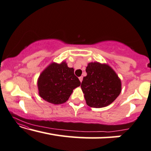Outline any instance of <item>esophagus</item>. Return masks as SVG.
I'll return each instance as SVG.
<instances>
[{"label":"esophagus","mask_w":151,"mask_h":151,"mask_svg":"<svg viewBox=\"0 0 151 151\" xmlns=\"http://www.w3.org/2000/svg\"><path fill=\"white\" fill-rule=\"evenodd\" d=\"M78 78H79L80 81H81V82H82V81H83V76H80V77Z\"/></svg>","instance_id":"obj_1"}]
</instances>
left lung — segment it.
Instances as JSON below:
<instances>
[{"mask_svg":"<svg viewBox=\"0 0 151 151\" xmlns=\"http://www.w3.org/2000/svg\"><path fill=\"white\" fill-rule=\"evenodd\" d=\"M83 77L81 89L87 104L90 107L102 108L111 104L121 91V81L109 64L89 62Z\"/></svg>","mask_w":151,"mask_h":151,"instance_id":"8db88e82","label":"left lung"}]
</instances>
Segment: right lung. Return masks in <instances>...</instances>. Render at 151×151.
Masks as SVG:
<instances>
[{
	"label": "right lung",
	"mask_w": 151,
	"mask_h": 151,
	"mask_svg": "<svg viewBox=\"0 0 151 151\" xmlns=\"http://www.w3.org/2000/svg\"><path fill=\"white\" fill-rule=\"evenodd\" d=\"M81 82L65 61L60 64L52 62L40 73L37 81L39 94L43 100L53 104L66 102L73 89Z\"/></svg>",
	"instance_id": "1"
}]
</instances>
